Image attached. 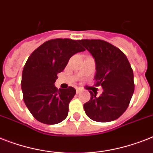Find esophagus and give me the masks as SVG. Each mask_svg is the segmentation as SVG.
I'll return each mask as SVG.
<instances>
[{"label":"esophagus","mask_w":153,"mask_h":153,"mask_svg":"<svg viewBox=\"0 0 153 153\" xmlns=\"http://www.w3.org/2000/svg\"><path fill=\"white\" fill-rule=\"evenodd\" d=\"M81 90H82V89L81 88H76V93L77 94H79L81 92Z\"/></svg>","instance_id":"obj_1"}]
</instances>
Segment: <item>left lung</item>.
<instances>
[{
  "mask_svg": "<svg viewBox=\"0 0 153 153\" xmlns=\"http://www.w3.org/2000/svg\"><path fill=\"white\" fill-rule=\"evenodd\" d=\"M79 42L94 58L95 85L103 88L99 97L97 92L89 91L90 100L83 106L85 114L100 123L117 120L128 108L134 91V73L128 59L120 49L105 41L83 39Z\"/></svg>",
  "mask_w": 153,
  "mask_h": 153,
  "instance_id": "8db88e82",
  "label": "left lung"
}]
</instances>
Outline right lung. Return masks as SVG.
I'll return each instance as SVG.
<instances>
[{"label":"right lung","mask_w":153,"mask_h":153,"mask_svg":"<svg viewBox=\"0 0 153 153\" xmlns=\"http://www.w3.org/2000/svg\"><path fill=\"white\" fill-rule=\"evenodd\" d=\"M83 51L79 41L57 38L47 41L30 54L23 68L21 88L25 105L38 121L53 125L67 118L76 90L71 86L58 89L54 83L71 57Z\"/></svg>","instance_id":"right-lung-1"}]
</instances>
